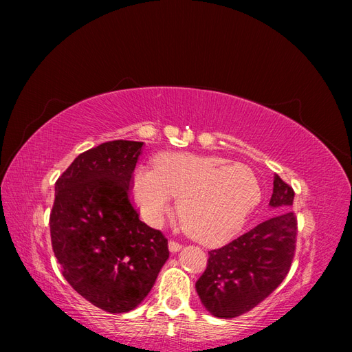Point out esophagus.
<instances>
[{"instance_id":"esophagus-1","label":"esophagus","mask_w":352,"mask_h":352,"mask_svg":"<svg viewBox=\"0 0 352 352\" xmlns=\"http://www.w3.org/2000/svg\"><path fill=\"white\" fill-rule=\"evenodd\" d=\"M180 248H182V243H179L176 241H170L168 242V250L172 252H177Z\"/></svg>"}]
</instances>
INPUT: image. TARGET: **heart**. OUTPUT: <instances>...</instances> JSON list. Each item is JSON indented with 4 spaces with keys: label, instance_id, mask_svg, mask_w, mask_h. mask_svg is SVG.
<instances>
[{
    "label": "heart",
    "instance_id": "obj_1",
    "mask_svg": "<svg viewBox=\"0 0 352 352\" xmlns=\"http://www.w3.org/2000/svg\"><path fill=\"white\" fill-rule=\"evenodd\" d=\"M172 197L179 198L189 235L219 245L242 229L260 202L261 186L248 166L190 153H166L154 160V170H136L133 198L148 221H162Z\"/></svg>",
    "mask_w": 352,
    "mask_h": 352
}]
</instances>
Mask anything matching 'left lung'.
<instances>
[{
	"label": "left lung",
	"mask_w": 352,
	"mask_h": 352,
	"mask_svg": "<svg viewBox=\"0 0 352 352\" xmlns=\"http://www.w3.org/2000/svg\"><path fill=\"white\" fill-rule=\"evenodd\" d=\"M294 195L292 186L274 175L270 207L279 214L225 247L208 251L207 269L195 287L212 316L233 318L248 313L283 282L296 247Z\"/></svg>",
	"instance_id": "left-lung-1"
}]
</instances>
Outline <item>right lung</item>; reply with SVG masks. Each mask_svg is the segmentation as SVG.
I'll return each instance as SVG.
<instances>
[{
  "label": "right lung",
  "mask_w": 352,
  "mask_h": 352,
  "mask_svg": "<svg viewBox=\"0 0 352 352\" xmlns=\"http://www.w3.org/2000/svg\"><path fill=\"white\" fill-rule=\"evenodd\" d=\"M142 145L104 142L79 154L56 182L52 251L73 289L109 313L140 305L168 258L166 236L141 221L132 204Z\"/></svg>",
  "instance_id": "obj_1"
}]
</instances>
